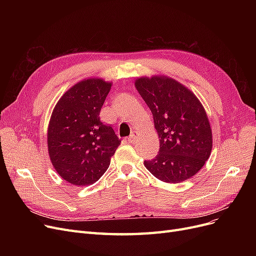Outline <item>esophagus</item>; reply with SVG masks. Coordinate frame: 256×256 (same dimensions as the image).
<instances>
[{"label":"esophagus","instance_id":"34e87169","mask_svg":"<svg viewBox=\"0 0 256 256\" xmlns=\"http://www.w3.org/2000/svg\"><path fill=\"white\" fill-rule=\"evenodd\" d=\"M136 139H137V132H132L130 135V137L128 138V141L130 142V143H135L136 142Z\"/></svg>","mask_w":256,"mask_h":256}]
</instances>
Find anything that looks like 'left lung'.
<instances>
[{"instance_id":"1","label":"left lung","mask_w":256,"mask_h":256,"mask_svg":"<svg viewBox=\"0 0 256 256\" xmlns=\"http://www.w3.org/2000/svg\"><path fill=\"white\" fill-rule=\"evenodd\" d=\"M150 109L160 139L156 156L144 166L160 180L184 182L204 167L212 150V130L202 104L176 80L152 76L136 80Z\"/></svg>"}]
</instances>
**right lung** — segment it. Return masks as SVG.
<instances>
[{"label": "right lung", "instance_id": "obj_1", "mask_svg": "<svg viewBox=\"0 0 256 256\" xmlns=\"http://www.w3.org/2000/svg\"><path fill=\"white\" fill-rule=\"evenodd\" d=\"M110 89L111 83L100 78L82 80L52 111L48 130L50 158L59 176L74 186L98 182L121 142L100 117Z\"/></svg>", "mask_w": 256, "mask_h": 256}]
</instances>
